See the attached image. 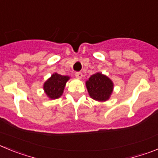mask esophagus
Instances as JSON below:
<instances>
[{"label":"esophagus","mask_w":158,"mask_h":158,"mask_svg":"<svg viewBox=\"0 0 158 158\" xmlns=\"http://www.w3.org/2000/svg\"><path fill=\"white\" fill-rule=\"evenodd\" d=\"M75 76H76V77L77 78V79H81L82 78V73L81 72H77L75 73Z\"/></svg>","instance_id":"esophagus-1"}]
</instances>
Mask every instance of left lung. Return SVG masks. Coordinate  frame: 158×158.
<instances>
[{
    "mask_svg": "<svg viewBox=\"0 0 158 158\" xmlns=\"http://www.w3.org/2000/svg\"><path fill=\"white\" fill-rule=\"evenodd\" d=\"M89 96L99 102H105L111 97L114 89V83L102 73L92 75L85 82Z\"/></svg>",
    "mask_w": 158,
    "mask_h": 158,
    "instance_id": "1",
    "label": "left lung"
}]
</instances>
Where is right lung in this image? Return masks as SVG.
<instances>
[{"mask_svg": "<svg viewBox=\"0 0 158 158\" xmlns=\"http://www.w3.org/2000/svg\"><path fill=\"white\" fill-rule=\"evenodd\" d=\"M70 79L69 76H62L54 73L43 84V90L50 100H55L61 97L65 89L66 82Z\"/></svg>", "mask_w": 158, "mask_h": 158, "instance_id": "1", "label": "right lung"}]
</instances>
